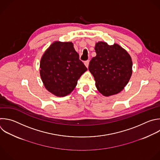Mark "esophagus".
I'll return each mask as SVG.
<instances>
[{
	"mask_svg": "<svg viewBox=\"0 0 160 160\" xmlns=\"http://www.w3.org/2000/svg\"><path fill=\"white\" fill-rule=\"evenodd\" d=\"M89 62H90V60H87V61H85V62H84V64H85V65L88 68V65H89Z\"/></svg>",
	"mask_w": 160,
	"mask_h": 160,
	"instance_id": "esophagus-1",
	"label": "esophagus"
}]
</instances>
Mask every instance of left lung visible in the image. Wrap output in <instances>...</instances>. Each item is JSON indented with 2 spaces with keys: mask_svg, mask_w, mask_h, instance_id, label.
Listing matches in <instances>:
<instances>
[{
  "mask_svg": "<svg viewBox=\"0 0 160 160\" xmlns=\"http://www.w3.org/2000/svg\"><path fill=\"white\" fill-rule=\"evenodd\" d=\"M97 53L89 63L97 90L104 96L120 92L128 84L132 75V62L128 52L117 44L96 43Z\"/></svg>",
  "mask_w": 160,
  "mask_h": 160,
  "instance_id": "1",
  "label": "left lung"
}]
</instances>
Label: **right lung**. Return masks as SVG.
I'll list each match as a JSON object with an SVG mask.
<instances>
[{
  "label": "right lung",
  "mask_w": 160,
  "mask_h": 160,
  "mask_svg": "<svg viewBox=\"0 0 160 160\" xmlns=\"http://www.w3.org/2000/svg\"><path fill=\"white\" fill-rule=\"evenodd\" d=\"M87 70L71 42H53L40 63V75L45 87L58 97L72 92Z\"/></svg>",
  "instance_id": "obj_1"
}]
</instances>
